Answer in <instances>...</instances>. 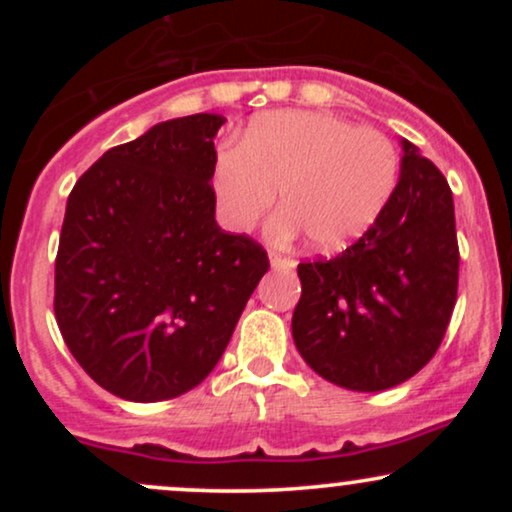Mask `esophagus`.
<instances>
[{
  "label": "esophagus",
  "mask_w": 512,
  "mask_h": 512,
  "mask_svg": "<svg viewBox=\"0 0 512 512\" xmlns=\"http://www.w3.org/2000/svg\"><path fill=\"white\" fill-rule=\"evenodd\" d=\"M269 262H272V267H286V269L296 267V260H293L291 255H284V252H276V250L269 252Z\"/></svg>",
  "instance_id": "obj_1"
}]
</instances>
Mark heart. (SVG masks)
<instances>
[{
	"label": "heart",
	"mask_w": 512,
	"mask_h": 512,
	"mask_svg": "<svg viewBox=\"0 0 512 512\" xmlns=\"http://www.w3.org/2000/svg\"><path fill=\"white\" fill-rule=\"evenodd\" d=\"M402 158L395 142L375 127L315 110H276L245 129L240 146H226L211 182L221 219L250 231L284 202L274 238L308 233L320 250H339L375 226L395 197Z\"/></svg>",
	"instance_id": "b5f03b06"
}]
</instances>
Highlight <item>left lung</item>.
<instances>
[{
  "instance_id": "1",
  "label": "left lung",
  "mask_w": 512,
  "mask_h": 512,
  "mask_svg": "<svg viewBox=\"0 0 512 512\" xmlns=\"http://www.w3.org/2000/svg\"><path fill=\"white\" fill-rule=\"evenodd\" d=\"M293 342L310 368L356 392L395 387L436 356L457 301L460 248L448 180L404 142L395 197L334 257L298 264Z\"/></svg>"
}]
</instances>
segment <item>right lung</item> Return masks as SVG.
<instances>
[{"label":"right lung","instance_id":"right-lung-1","mask_svg":"<svg viewBox=\"0 0 512 512\" xmlns=\"http://www.w3.org/2000/svg\"><path fill=\"white\" fill-rule=\"evenodd\" d=\"M226 117L161 122L76 180L55 257L64 344L103 390L161 402L214 370L269 269L250 236L221 231L211 187Z\"/></svg>","mask_w":512,"mask_h":512}]
</instances>
